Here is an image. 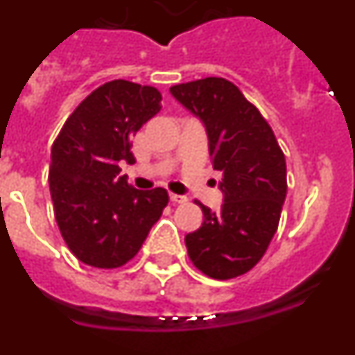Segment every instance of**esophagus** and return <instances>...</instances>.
I'll return each instance as SVG.
<instances>
[{
    "mask_svg": "<svg viewBox=\"0 0 355 355\" xmlns=\"http://www.w3.org/2000/svg\"><path fill=\"white\" fill-rule=\"evenodd\" d=\"M171 202L172 205H181V202H187V197L178 196V193H171Z\"/></svg>",
    "mask_w": 355,
    "mask_h": 355,
    "instance_id": "esophagus-1",
    "label": "esophagus"
}]
</instances>
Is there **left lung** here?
Returning a JSON list of instances; mask_svg holds the SVG:
<instances>
[{"instance_id":"left-lung-1","label":"left lung","mask_w":355,"mask_h":355,"mask_svg":"<svg viewBox=\"0 0 355 355\" xmlns=\"http://www.w3.org/2000/svg\"><path fill=\"white\" fill-rule=\"evenodd\" d=\"M171 94L205 122L213 168L222 172L224 205L184 236L188 258L213 279L252 268L270 245L286 199V159L270 124L236 85L205 78L171 87Z\"/></svg>"}]
</instances>
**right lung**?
Wrapping results in <instances>:
<instances>
[{"mask_svg":"<svg viewBox=\"0 0 355 355\" xmlns=\"http://www.w3.org/2000/svg\"><path fill=\"white\" fill-rule=\"evenodd\" d=\"M162 110L155 87L114 80L69 115L51 147L49 192L69 250L94 268L137 256L168 205L165 188L137 190L119 163H135L131 139Z\"/></svg>","mask_w":355,"mask_h":355,"instance_id":"obj_1","label":"right lung"}]
</instances>
